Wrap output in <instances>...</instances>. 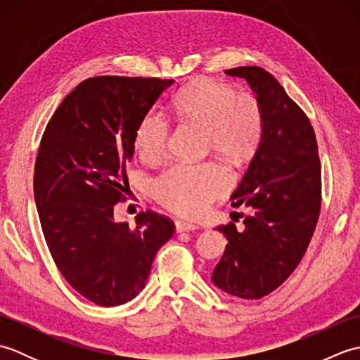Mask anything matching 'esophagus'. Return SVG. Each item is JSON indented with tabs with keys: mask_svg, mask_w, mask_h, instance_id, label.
<instances>
[{
	"mask_svg": "<svg viewBox=\"0 0 360 360\" xmlns=\"http://www.w3.org/2000/svg\"><path fill=\"white\" fill-rule=\"evenodd\" d=\"M198 226L193 223H187V221H176V232H190V231H196Z\"/></svg>",
	"mask_w": 360,
	"mask_h": 360,
	"instance_id": "obj_1",
	"label": "esophagus"
}]
</instances>
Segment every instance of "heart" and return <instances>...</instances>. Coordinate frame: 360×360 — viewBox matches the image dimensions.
I'll return each mask as SVG.
<instances>
[{
    "label": "heart",
    "mask_w": 360,
    "mask_h": 360,
    "mask_svg": "<svg viewBox=\"0 0 360 360\" xmlns=\"http://www.w3.org/2000/svg\"><path fill=\"white\" fill-rule=\"evenodd\" d=\"M174 116L204 129V148L227 164L241 167L255 158L264 137L262 105L249 93L210 79H198L182 88L172 102ZM167 122L155 112L145 116L134 133V145L145 160L165 155ZM223 165H173L155 182L156 200L181 215L196 217L229 187Z\"/></svg>",
    "instance_id": "1"
}]
</instances>
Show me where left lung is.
I'll use <instances>...</instances> for the list:
<instances>
[{
    "label": "left lung",
    "instance_id": "1",
    "mask_svg": "<svg viewBox=\"0 0 360 360\" xmlns=\"http://www.w3.org/2000/svg\"><path fill=\"white\" fill-rule=\"evenodd\" d=\"M226 74L248 80L257 94L264 137L231 196L233 207H248L243 229L217 227L229 243L212 281L233 297L255 300L285 283L307 252L320 215L322 168L308 116L272 74L258 66Z\"/></svg>",
    "mask_w": 360,
    "mask_h": 360
}]
</instances>
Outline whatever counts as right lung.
<instances>
[{
  "instance_id": "right-lung-1",
  "label": "right lung",
  "mask_w": 360,
  "mask_h": 360,
  "mask_svg": "<svg viewBox=\"0 0 360 360\" xmlns=\"http://www.w3.org/2000/svg\"><path fill=\"white\" fill-rule=\"evenodd\" d=\"M174 80L101 75L79 83L46 125L35 160L34 195L53 263L80 295L117 307L141 292L174 223L147 210L136 227L116 223L129 190L134 133Z\"/></svg>"
}]
</instances>
